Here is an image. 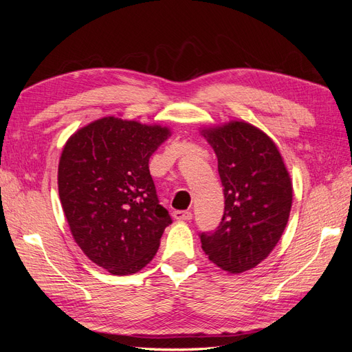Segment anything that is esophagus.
I'll return each instance as SVG.
<instances>
[{"label":"esophagus","mask_w":352,"mask_h":352,"mask_svg":"<svg viewBox=\"0 0 352 352\" xmlns=\"http://www.w3.org/2000/svg\"><path fill=\"white\" fill-rule=\"evenodd\" d=\"M173 217L176 220H180V221H188L192 219V212L190 211H184V210H177L173 212Z\"/></svg>","instance_id":"esophagus-1"}]
</instances>
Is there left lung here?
<instances>
[{"label": "left lung", "instance_id": "obj_1", "mask_svg": "<svg viewBox=\"0 0 352 352\" xmlns=\"http://www.w3.org/2000/svg\"><path fill=\"white\" fill-rule=\"evenodd\" d=\"M219 163L225 212L202 232L208 260L238 274L254 269L278 245L292 207V182L278 146L258 127L232 120L202 129Z\"/></svg>", "mask_w": 352, "mask_h": 352}]
</instances>
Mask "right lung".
I'll use <instances>...</instances> for the list:
<instances>
[{"label": "right lung", "mask_w": 352, "mask_h": 352, "mask_svg": "<svg viewBox=\"0 0 352 352\" xmlns=\"http://www.w3.org/2000/svg\"><path fill=\"white\" fill-rule=\"evenodd\" d=\"M168 127L102 117L74 132L58 163V195L76 243L111 274L140 272L172 223L148 162Z\"/></svg>", "instance_id": "obj_1"}]
</instances>
